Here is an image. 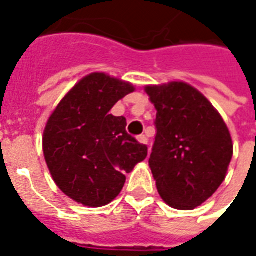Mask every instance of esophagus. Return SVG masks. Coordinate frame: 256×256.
I'll return each mask as SVG.
<instances>
[{
	"label": "esophagus",
	"instance_id": "esophagus-1",
	"mask_svg": "<svg viewBox=\"0 0 256 256\" xmlns=\"http://www.w3.org/2000/svg\"><path fill=\"white\" fill-rule=\"evenodd\" d=\"M138 142H140V144H148V138H146V136H144V134H140V136H138Z\"/></svg>",
	"mask_w": 256,
	"mask_h": 256
}]
</instances>
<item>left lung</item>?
<instances>
[{"label": "left lung", "mask_w": 256, "mask_h": 256, "mask_svg": "<svg viewBox=\"0 0 256 256\" xmlns=\"http://www.w3.org/2000/svg\"><path fill=\"white\" fill-rule=\"evenodd\" d=\"M155 106L150 167L160 196L176 210H194L226 179L232 159L230 130L212 104L182 81L146 86Z\"/></svg>", "instance_id": "8db88e82"}]
</instances>
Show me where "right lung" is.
<instances>
[{
    "label": "right lung",
    "mask_w": 256,
    "mask_h": 256,
    "mask_svg": "<svg viewBox=\"0 0 256 256\" xmlns=\"http://www.w3.org/2000/svg\"><path fill=\"white\" fill-rule=\"evenodd\" d=\"M134 90L130 82L90 73L66 93L48 120L45 162L57 187L77 203H110L122 192L126 174L146 158L148 146L128 134L126 118L110 114Z\"/></svg>",
    "instance_id": "obj_1"
}]
</instances>
